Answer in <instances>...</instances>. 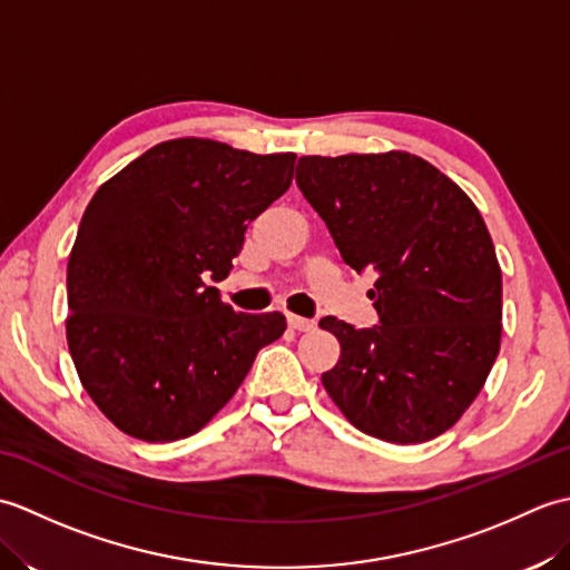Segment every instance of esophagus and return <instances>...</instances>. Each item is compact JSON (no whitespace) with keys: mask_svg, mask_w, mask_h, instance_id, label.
Masks as SVG:
<instances>
[{"mask_svg":"<svg viewBox=\"0 0 570 570\" xmlns=\"http://www.w3.org/2000/svg\"><path fill=\"white\" fill-rule=\"evenodd\" d=\"M286 321H288V328H294L298 333H308V331L316 328V323L308 321V318H301V316H288Z\"/></svg>","mask_w":570,"mask_h":570,"instance_id":"1","label":"esophagus"}]
</instances>
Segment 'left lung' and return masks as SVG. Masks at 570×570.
Listing matches in <instances>:
<instances>
[{"instance_id": "8db88e82", "label": "left lung", "mask_w": 570, "mask_h": 570, "mask_svg": "<svg viewBox=\"0 0 570 570\" xmlns=\"http://www.w3.org/2000/svg\"><path fill=\"white\" fill-rule=\"evenodd\" d=\"M296 184L350 269L377 274L380 325L321 318L341 341L325 392L374 439H435L500 353L502 272L485 220L451 178L406 151L301 156Z\"/></svg>"}]
</instances>
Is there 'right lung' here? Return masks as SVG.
Returning <instances> with one entry per match:
<instances>
[{"label":"right lung","instance_id":"add662e5","mask_svg":"<svg viewBox=\"0 0 570 570\" xmlns=\"http://www.w3.org/2000/svg\"><path fill=\"white\" fill-rule=\"evenodd\" d=\"M294 154L171 139L122 168L82 213L66 335L85 392L119 431L188 439L220 411L282 313H237L223 282L249 223L286 193Z\"/></svg>","mask_w":570,"mask_h":570}]
</instances>
